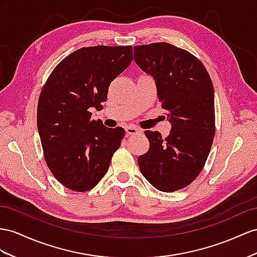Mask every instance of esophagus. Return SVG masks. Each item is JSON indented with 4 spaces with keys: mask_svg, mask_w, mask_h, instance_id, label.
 <instances>
[{
    "mask_svg": "<svg viewBox=\"0 0 257 257\" xmlns=\"http://www.w3.org/2000/svg\"><path fill=\"white\" fill-rule=\"evenodd\" d=\"M124 130H126V134L127 136H131V135H138V134H141V130L138 129L134 126H127L126 128H124Z\"/></svg>",
    "mask_w": 257,
    "mask_h": 257,
    "instance_id": "obj_1",
    "label": "esophagus"
}]
</instances>
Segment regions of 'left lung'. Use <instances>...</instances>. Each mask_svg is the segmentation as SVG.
<instances>
[{
  "mask_svg": "<svg viewBox=\"0 0 257 257\" xmlns=\"http://www.w3.org/2000/svg\"><path fill=\"white\" fill-rule=\"evenodd\" d=\"M135 62L153 76L157 97L172 122L164 139L144 131L148 153L139 156L142 175L163 192L189 186L205 165L215 136L214 87L205 66L190 52L166 42L136 45Z\"/></svg>",
  "mask_w": 257,
  "mask_h": 257,
  "instance_id": "1",
  "label": "left lung"
}]
</instances>
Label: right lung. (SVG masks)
<instances>
[{"label":"right lung","mask_w":257,"mask_h":257,"mask_svg":"<svg viewBox=\"0 0 257 257\" xmlns=\"http://www.w3.org/2000/svg\"><path fill=\"white\" fill-rule=\"evenodd\" d=\"M133 61V47L96 45L79 49L58 63L41 90L38 130L44 160L64 187L85 192L107 173L124 129L92 119L108 87Z\"/></svg>","instance_id":"1"}]
</instances>
